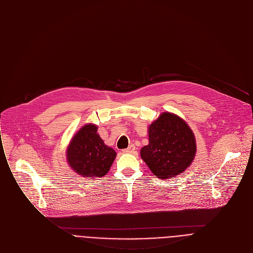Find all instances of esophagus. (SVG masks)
<instances>
[{
	"mask_svg": "<svg viewBox=\"0 0 253 253\" xmlns=\"http://www.w3.org/2000/svg\"><path fill=\"white\" fill-rule=\"evenodd\" d=\"M134 150H135V146L133 144H130L127 148L124 149L123 151L125 154H132V153H134Z\"/></svg>",
	"mask_w": 253,
	"mask_h": 253,
	"instance_id": "esophagus-1",
	"label": "esophagus"
}]
</instances>
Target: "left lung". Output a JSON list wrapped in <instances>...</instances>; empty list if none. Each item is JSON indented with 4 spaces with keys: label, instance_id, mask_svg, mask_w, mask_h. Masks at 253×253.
<instances>
[{
    "label": "left lung",
    "instance_id": "left-lung-1",
    "mask_svg": "<svg viewBox=\"0 0 253 253\" xmlns=\"http://www.w3.org/2000/svg\"><path fill=\"white\" fill-rule=\"evenodd\" d=\"M149 143L140 150L141 159L159 178L173 177L192 163L196 143L192 130L180 118L164 113L149 126Z\"/></svg>",
    "mask_w": 253,
    "mask_h": 253
}]
</instances>
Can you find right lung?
I'll list each match as a JSON object with an SVG mask.
<instances>
[{
    "label": "right lung",
    "instance_id": "add662e5",
    "mask_svg": "<svg viewBox=\"0 0 253 253\" xmlns=\"http://www.w3.org/2000/svg\"><path fill=\"white\" fill-rule=\"evenodd\" d=\"M94 125L83 126L73 137L67 150L70 167L84 177H102L108 173L116 151L106 145Z\"/></svg>",
    "mask_w": 253,
    "mask_h": 253
}]
</instances>
